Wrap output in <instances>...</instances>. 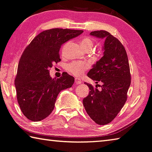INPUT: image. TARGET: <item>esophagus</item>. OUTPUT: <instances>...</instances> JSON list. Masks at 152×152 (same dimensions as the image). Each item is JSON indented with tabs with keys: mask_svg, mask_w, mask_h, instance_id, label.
I'll return each instance as SVG.
<instances>
[{
	"mask_svg": "<svg viewBox=\"0 0 152 152\" xmlns=\"http://www.w3.org/2000/svg\"><path fill=\"white\" fill-rule=\"evenodd\" d=\"M80 83H81V80H79L78 78H75V84H76V85H79V84H80Z\"/></svg>",
	"mask_w": 152,
	"mask_h": 152,
	"instance_id": "esophagus-1",
	"label": "esophagus"
}]
</instances>
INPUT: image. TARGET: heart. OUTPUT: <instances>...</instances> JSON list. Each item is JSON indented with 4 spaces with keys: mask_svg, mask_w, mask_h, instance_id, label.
I'll list each match as a JSON object with an SVG mask.
<instances>
[{
    "mask_svg": "<svg viewBox=\"0 0 152 152\" xmlns=\"http://www.w3.org/2000/svg\"><path fill=\"white\" fill-rule=\"evenodd\" d=\"M80 46L83 48L84 50H91L92 48L94 47V41L91 37L87 36V37H83L80 40ZM88 63H83V62H73L70 64L67 65V69L69 72H71L76 76H80L85 72V70L87 69Z\"/></svg>",
    "mask_w": 152,
    "mask_h": 152,
    "instance_id": "1",
    "label": "heart"
}]
</instances>
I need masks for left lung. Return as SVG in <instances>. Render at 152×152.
Segmentation results:
<instances>
[{
  "label": "left lung",
  "instance_id": "8db88e82",
  "mask_svg": "<svg viewBox=\"0 0 152 152\" xmlns=\"http://www.w3.org/2000/svg\"><path fill=\"white\" fill-rule=\"evenodd\" d=\"M90 35L105 39L103 56L87 74L96 84L102 82V85L98 90L87 83L89 94L83 102L91 119L99 125H105L115 118L127 100L131 83L130 66L125 48L111 34L98 31Z\"/></svg>",
  "mask_w": 152,
  "mask_h": 152
}]
</instances>
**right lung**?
I'll use <instances>...</instances> for the list:
<instances>
[{
  "instance_id": "right-lung-1",
  "label": "right lung",
  "mask_w": 152,
  "mask_h": 152,
  "mask_svg": "<svg viewBox=\"0 0 152 152\" xmlns=\"http://www.w3.org/2000/svg\"><path fill=\"white\" fill-rule=\"evenodd\" d=\"M83 31L53 28L34 38L22 53L14 85L20 109L27 119L39 121L53 111L61 91L71 87L74 78L67 73L52 78L49 69L60 61L61 46Z\"/></svg>"
}]
</instances>
